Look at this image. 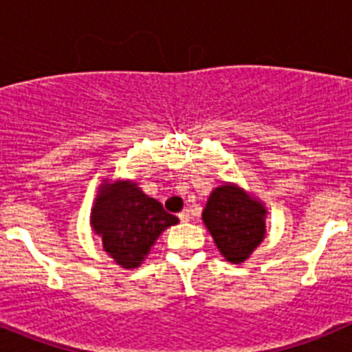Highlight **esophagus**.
<instances>
[{"label":"esophagus","instance_id":"esophagus-1","mask_svg":"<svg viewBox=\"0 0 352 352\" xmlns=\"http://www.w3.org/2000/svg\"><path fill=\"white\" fill-rule=\"evenodd\" d=\"M190 219H192V214L188 210H183L182 213H179V220H182V222H190Z\"/></svg>","mask_w":352,"mask_h":352}]
</instances>
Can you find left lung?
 <instances>
[{
	"instance_id": "left-lung-1",
	"label": "left lung",
	"mask_w": 352,
	"mask_h": 352,
	"mask_svg": "<svg viewBox=\"0 0 352 352\" xmlns=\"http://www.w3.org/2000/svg\"><path fill=\"white\" fill-rule=\"evenodd\" d=\"M266 214L268 210L263 201L238 183L226 182L210 194L203 222L223 259L241 264L263 243Z\"/></svg>"
}]
</instances>
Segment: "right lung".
Listing matches in <instances>:
<instances>
[{"mask_svg":"<svg viewBox=\"0 0 352 352\" xmlns=\"http://www.w3.org/2000/svg\"><path fill=\"white\" fill-rule=\"evenodd\" d=\"M178 222L133 179H102L89 213L91 231L100 236L107 256L125 270L139 268L158 236Z\"/></svg>","mask_w":352,"mask_h":352,"instance_id":"obj_1","label":"right lung"}]
</instances>
